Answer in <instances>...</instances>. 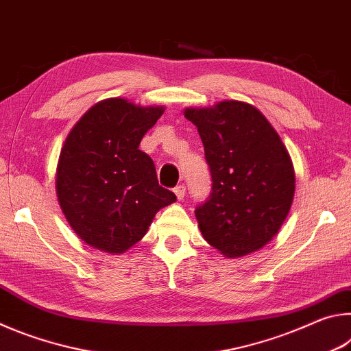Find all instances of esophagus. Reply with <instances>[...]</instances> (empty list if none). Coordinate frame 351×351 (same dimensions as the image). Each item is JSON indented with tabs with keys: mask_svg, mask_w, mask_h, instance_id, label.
<instances>
[{
	"mask_svg": "<svg viewBox=\"0 0 351 351\" xmlns=\"http://www.w3.org/2000/svg\"><path fill=\"white\" fill-rule=\"evenodd\" d=\"M173 192H175V195H176V198L181 201V199L184 198V195H186V186H184V184H180V186H176V187L173 189Z\"/></svg>",
	"mask_w": 351,
	"mask_h": 351,
	"instance_id": "1",
	"label": "esophagus"
}]
</instances>
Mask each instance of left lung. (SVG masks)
<instances>
[{"mask_svg":"<svg viewBox=\"0 0 351 351\" xmlns=\"http://www.w3.org/2000/svg\"><path fill=\"white\" fill-rule=\"evenodd\" d=\"M212 176V192L195 209L204 240L226 257H241L271 241L294 198V170L276 130L245 102L187 108Z\"/></svg>","mask_w":351,"mask_h":351,"instance_id":"8db88e82","label":"left lung"}]
</instances>
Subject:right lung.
<instances>
[{
	"label": "right lung",
	"mask_w": 351,
	"mask_h": 351,
	"mask_svg": "<svg viewBox=\"0 0 351 351\" xmlns=\"http://www.w3.org/2000/svg\"><path fill=\"white\" fill-rule=\"evenodd\" d=\"M108 99L85 112L64 141L57 167V197L71 228L100 251L121 254L147 234L153 217L176 201L159 186L141 139L162 116Z\"/></svg>",
	"instance_id": "right-lung-1"
}]
</instances>
